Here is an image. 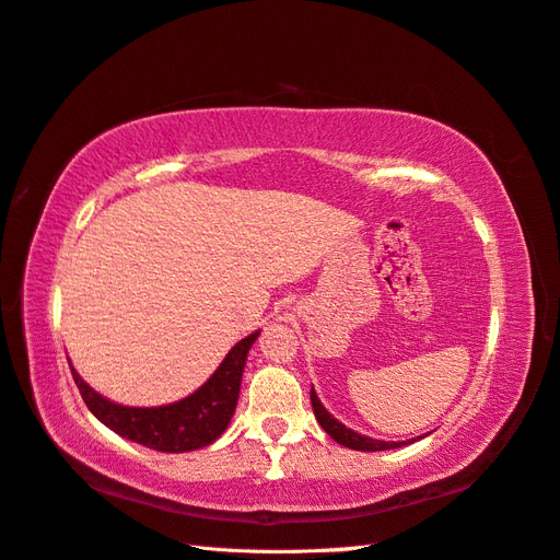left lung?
Here are the masks:
<instances>
[{
    "mask_svg": "<svg viewBox=\"0 0 560 560\" xmlns=\"http://www.w3.org/2000/svg\"><path fill=\"white\" fill-rule=\"evenodd\" d=\"M310 398H312V408H314V415H316V422L322 424V429L326 431V434L338 441L340 445H345V448H351V451H363V453H375V451H392V448H401V445H408L412 441L418 439H410V441H377V439H371V436H363L359 434V431L345 427L342 422H338L332 418V415L324 408V404L318 401V396L312 387L310 392Z\"/></svg>",
    "mask_w": 560,
    "mask_h": 560,
    "instance_id": "8db88e82",
    "label": "left lung"
}]
</instances>
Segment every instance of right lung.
<instances>
[{
    "label": "right lung",
    "instance_id": "add662e5",
    "mask_svg": "<svg viewBox=\"0 0 560 560\" xmlns=\"http://www.w3.org/2000/svg\"><path fill=\"white\" fill-rule=\"evenodd\" d=\"M258 335L260 330H255L236 342L218 371L195 394L168 406L129 408L112 404L109 398L93 392L72 365L70 371L86 408L115 434L152 451L189 453L213 443L228 429L238 401V389H242L248 349L258 340Z\"/></svg>",
    "mask_w": 560,
    "mask_h": 560
}]
</instances>
